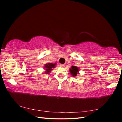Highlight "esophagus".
<instances>
[{
    "label": "esophagus",
    "mask_w": 122,
    "mask_h": 122,
    "mask_svg": "<svg viewBox=\"0 0 122 122\" xmlns=\"http://www.w3.org/2000/svg\"><path fill=\"white\" fill-rule=\"evenodd\" d=\"M60 66L61 67H62V68H64L65 67V65L64 64H60Z\"/></svg>",
    "instance_id": "esophagus-1"
}]
</instances>
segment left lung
<instances>
[{"label":"left lung","instance_id":"obj_1","mask_svg":"<svg viewBox=\"0 0 122 122\" xmlns=\"http://www.w3.org/2000/svg\"><path fill=\"white\" fill-rule=\"evenodd\" d=\"M69 71L73 77H75L77 76V74H79V68L76 66H72L71 68H70Z\"/></svg>","mask_w":122,"mask_h":122}]
</instances>
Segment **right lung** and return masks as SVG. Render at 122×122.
Wrapping results in <instances>:
<instances>
[{"mask_svg":"<svg viewBox=\"0 0 122 122\" xmlns=\"http://www.w3.org/2000/svg\"><path fill=\"white\" fill-rule=\"evenodd\" d=\"M57 65L56 63H47L44 66V69H45V71L44 72L45 74H49L50 72L52 71L53 68L56 67V65Z\"/></svg>","mask_w":122,"mask_h":122,"instance_id":"right-lung-1","label":"right lung"}]
</instances>
